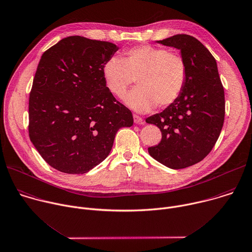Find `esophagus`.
Listing matches in <instances>:
<instances>
[{"mask_svg":"<svg viewBox=\"0 0 252 252\" xmlns=\"http://www.w3.org/2000/svg\"><path fill=\"white\" fill-rule=\"evenodd\" d=\"M133 121L135 124H138V125H142L143 124V120L137 116V115H133Z\"/></svg>","mask_w":252,"mask_h":252,"instance_id":"esophagus-1","label":"esophagus"}]
</instances>
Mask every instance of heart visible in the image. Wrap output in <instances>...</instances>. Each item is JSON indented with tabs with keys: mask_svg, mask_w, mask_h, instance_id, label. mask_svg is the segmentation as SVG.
I'll return each mask as SVG.
<instances>
[{
	"mask_svg": "<svg viewBox=\"0 0 252 252\" xmlns=\"http://www.w3.org/2000/svg\"><path fill=\"white\" fill-rule=\"evenodd\" d=\"M107 89L122 98L137 80L138 87L126 98L137 112H147L174 104L182 95L188 79V65L179 54L152 45L126 49L123 58L112 57L103 66Z\"/></svg>",
	"mask_w": 252,
	"mask_h": 252,
	"instance_id": "heart-1",
	"label": "heart"
}]
</instances>
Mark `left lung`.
Wrapping results in <instances>:
<instances>
[{
	"mask_svg": "<svg viewBox=\"0 0 252 252\" xmlns=\"http://www.w3.org/2000/svg\"><path fill=\"white\" fill-rule=\"evenodd\" d=\"M158 42L180 49L188 79L174 104L145 120L162 134L148 152L169 168L182 169L202 161L215 146L224 121V91L215 57L197 38L176 34Z\"/></svg>",
	"mask_w": 252,
	"mask_h": 252,
	"instance_id": "obj_1",
	"label": "left lung"
}]
</instances>
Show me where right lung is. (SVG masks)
Instances as JSON below:
<instances>
[{"label": "right lung", "mask_w": 252, "mask_h": 252, "mask_svg": "<svg viewBox=\"0 0 252 252\" xmlns=\"http://www.w3.org/2000/svg\"><path fill=\"white\" fill-rule=\"evenodd\" d=\"M119 47L109 41L68 36L41 56L30 93L29 135L54 169L84 174L111 152L130 110L107 89L103 66Z\"/></svg>", "instance_id": "right-lung-1"}]
</instances>
